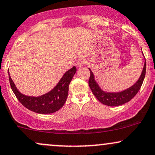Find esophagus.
<instances>
[{
    "label": "esophagus",
    "mask_w": 155,
    "mask_h": 155,
    "mask_svg": "<svg viewBox=\"0 0 155 155\" xmlns=\"http://www.w3.org/2000/svg\"><path fill=\"white\" fill-rule=\"evenodd\" d=\"M84 61L83 59H79L76 63V66L77 68H79V67H81L84 66Z\"/></svg>",
    "instance_id": "34e87169"
}]
</instances>
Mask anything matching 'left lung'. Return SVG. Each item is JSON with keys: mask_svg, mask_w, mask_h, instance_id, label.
<instances>
[{"mask_svg": "<svg viewBox=\"0 0 155 155\" xmlns=\"http://www.w3.org/2000/svg\"><path fill=\"white\" fill-rule=\"evenodd\" d=\"M90 77L89 79V86L93 94L101 103L107 106H118L124 105L133 99L140 89L146 74V60L141 72V74L138 81L131 87L120 92H105L100 89L97 83L94 80V74L90 68Z\"/></svg>", "mask_w": 155, "mask_h": 155, "instance_id": "obj_1", "label": "left lung"}]
</instances>
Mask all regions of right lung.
I'll return each instance as SVG.
<instances>
[{
	"label": "right lung",
	"instance_id": "1",
	"mask_svg": "<svg viewBox=\"0 0 155 155\" xmlns=\"http://www.w3.org/2000/svg\"><path fill=\"white\" fill-rule=\"evenodd\" d=\"M76 72L75 66L67 71L58 84L49 92L39 97L27 96L16 89L8 72L9 81L12 91L18 100L29 110L40 114H49L61 109L68 97L69 84Z\"/></svg>",
	"mask_w": 155,
	"mask_h": 155
}]
</instances>
